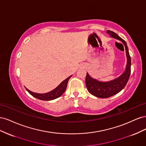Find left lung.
Listing matches in <instances>:
<instances>
[{"mask_svg":"<svg viewBox=\"0 0 146 146\" xmlns=\"http://www.w3.org/2000/svg\"><path fill=\"white\" fill-rule=\"evenodd\" d=\"M107 33H108L111 38L121 41L123 44L125 48L127 64L124 72L120 76L114 80L108 82L98 80L97 79L92 78L88 72L86 73L85 82L88 91L92 95L99 98H110V97L116 94L123 90L127 85L131 72V58L127 43L123 39L112 31L107 30Z\"/></svg>","mask_w":146,"mask_h":146,"instance_id":"obj_1","label":"left lung"}]
</instances>
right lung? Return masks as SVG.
<instances>
[{
  "label": "right lung",
  "instance_id": "obj_1",
  "mask_svg": "<svg viewBox=\"0 0 146 146\" xmlns=\"http://www.w3.org/2000/svg\"><path fill=\"white\" fill-rule=\"evenodd\" d=\"M72 76H69V77L66 78V80H63L62 82H61L58 86L55 88L54 90H53L51 91H49L48 92H46V93H43V94L36 93V92H34L30 91L29 90L27 89V88H25L29 93L32 96L35 97V98H37L39 100H52L59 98V97H60L64 93V91L66 90V88H67L68 80Z\"/></svg>",
  "mask_w": 146,
  "mask_h": 146
}]
</instances>
